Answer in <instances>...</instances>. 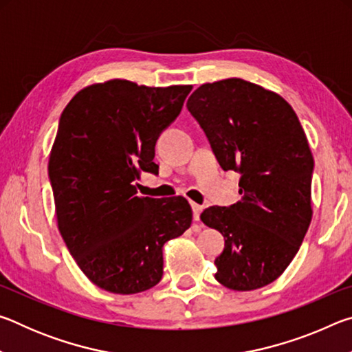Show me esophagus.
<instances>
[{
  "instance_id": "34e87169",
  "label": "esophagus",
  "mask_w": 352,
  "mask_h": 352,
  "mask_svg": "<svg viewBox=\"0 0 352 352\" xmlns=\"http://www.w3.org/2000/svg\"><path fill=\"white\" fill-rule=\"evenodd\" d=\"M190 206H192L194 220H195V222H199V220H200V212H201V210H204V206L197 205V204H190Z\"/></svg>"
}]
</instances>
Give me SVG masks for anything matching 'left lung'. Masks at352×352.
Wrapping results in <instances>:
<instances>
[{
    "label": "left lung",
    "mask_w": 352,
    "mask_h": 352,
    "mask_svg": "<svg viewBox=\"0 0 352 352\" xmlns=\"http://www.w3.org/2000/svg\"><path fill=\"white\" fill-rule=\"evenodd\" d=\"M186 107L223 170L242 175L239 201L200 216L225 237L216 279L237 292L264 287L287 269L312 220L314 157L305 130L284 98L237 77L204 83Z\"/></svg>",
    "instance_id": "left-lung-1"
}]
</instances>
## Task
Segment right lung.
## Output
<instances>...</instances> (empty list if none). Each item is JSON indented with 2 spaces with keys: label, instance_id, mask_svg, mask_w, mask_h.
Returning <instances> with one entry per match:
<instances>
[{
  "label": "right lung",
  "instance_id": "obj_1",
  "mask_svg": "<svg viewBox=\"0 0 352 352\" xmlns=\"http://www.w3.org/2000/svg\"><path fill=\"white\" fill-rule=\"evenodd\" d=\"M190 90L110 79L82 88L60 116L47 164L58 231L83 275L111 294L157 285L163 245L192 222L182 195L138 197L133 184L157 172L155 142Z\"/></svg>",
  "mask_w": 352,
  "mask_h": 352
}]
</instances>
